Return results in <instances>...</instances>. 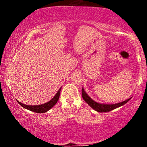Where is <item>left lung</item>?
Segmentation results:
<instances>
[{
  "label": "left lung",
  "instance_id": "8db88e82",
  "mask_svg": "<svg viewBox=\"0 0 147 147\" xmlns=\"http://www.w3.org/2000/svg\"><path fill=\"white\" fill-rule=\"evenodd\" d=\"M82 97L84 99L86 102L90 106L92 109H93L94 110H95L97 112L100 113H107L109 111L113 110V109H117L118 107H120L127 103L131 99V98L126 99L125 101H123L117 104H100V103L96 102L95 101L92 100V99L87 95L86 92H85L84 89L82 88Z\"/></svg>",
  "mask_w": 147,
  "mask_h": 147
}]
</instances>
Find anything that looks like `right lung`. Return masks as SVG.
<instances>
[{"mask_svg": "<svg viewBox=\"0 0 147 147\" xmlns=\"http://www.w3.org/2000/svg\"><path fill=\"white\" fill-rule=\"evenodd\" d=\"M61 88H59V90L57 91V94L55 95V97L52 98L51 100L49 101L48 102L45 103L43 104H40V105H26V104H22L21 102H18L17 101L18 104L21 105L22 107H23L24 109H28V110H30L31 111H33V112L35 113H43L47 112L50 109H51L55 104H57V102H58L59 98V95H60V92H61Z\"/></svg>", "mask_w": 147, "mask_h": 147, "instance_id": "right-lung-1", "label": "right lung"}]
</instances>
